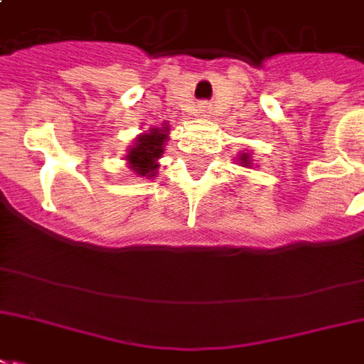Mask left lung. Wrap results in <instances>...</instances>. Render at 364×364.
<instances>
[{
	"label": "left lung",
	"mask_w": 364,
	"mask_h": 364,
	"mask_svg": "<svg viewBox=\"0 0 364 364\" xmlns=\"http://www.w3.org/2000/svg\"><path fill=\"white\" fill-rule=\"evenodd\" d=\"M237 161H240L237 165L245 166V168H251V166H253V159H251V153H240V155H237Z\"/></svg>",
	"instance_id": "8db88e82"
}]
</instances>
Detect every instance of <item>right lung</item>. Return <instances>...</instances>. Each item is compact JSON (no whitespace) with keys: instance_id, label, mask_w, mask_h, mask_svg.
Masks as SVG:
<instances>
[{"instance_id":"add662e5","label":"right lung","mask_w":364,"mask_h":364,"mask_svg":"<svg viewBox=\"0 0 364 364\" xmlns=\"http://www.w3.org/2000/svg\"><path fill=\"white\" fill-rule=\"evenodd\" d=\"M168 122H163L161 127H153L146 132H141L134 146H130L127 153L128 168L141 178H153L159 168V159L165 151V141L168 140Z\"/></svg>"}]
</instances>
